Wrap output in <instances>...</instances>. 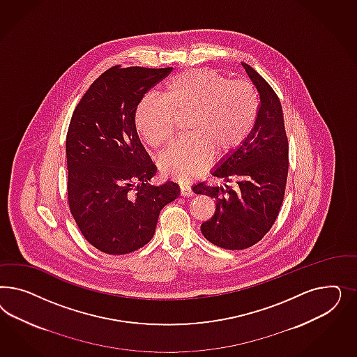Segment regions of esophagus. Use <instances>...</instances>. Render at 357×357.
<instances>
[{
    "label": "esophagus",
    "instance_id": "1",
    "mask_svg": "<svg viewBox=\"0 0 357 357\" xmlns=\"http://www.w3.org/2000/svg\"><path fill=\"white\" fill-rule=\"evenodd\" d=\"M179 190H181V196H191L192 195V190H191V187L188 184H181Z\"/></svg>",
    "mask_w": 357,
    "mask_h": 357
}]
</instances>
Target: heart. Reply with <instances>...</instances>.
<instances>
[{"label":"heart","mask_w":357,"mask_h":357,"mask_svg":"<svg viewBox=\"0 0 357 357\" xmlns=\"http://www.w3.org/2000/svg\"><path fill=\"white\" fill-rule=\"evenodd\" d=\"M258 96L246 81H229L212 69H188L174 76L163 98L148 96L136 111L142 137L153 148L172 139L178 116L190 114L185 130L160 157L163 174L188 181L211 154L222 157L248 139L258 116Z\"/></svg>","instance_id":"obj_1"}]
</instances>
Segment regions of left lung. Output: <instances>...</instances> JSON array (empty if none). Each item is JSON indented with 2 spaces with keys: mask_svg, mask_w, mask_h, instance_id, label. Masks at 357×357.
Returning a JSON list of instances; mask_svg holds the SVG:
<instances>
[{
  "mask_svg": "<svg viewBox=\"0 0 357 357\" xmlns=\"http://www.w3.org/2000/svg\"><path fill=\"white\" fill-rule=\"evenodd\" d=\"M242 66L259 94L258 116L248 139L212 172L233 187L206 182L192 187L195 194L216 202L215 215L200 227L203 236L227 250L251 248L270 231L280 212L289 167L280 99L254 68Z\"/></svg>",
  "mask_w": 357,
  "mask_h": 357,
  "instance_id": "8db88e82",
  "label": "left lung"
}]
</instances>
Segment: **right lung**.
Masks as SVG:
<instances>
[{"label": "right lung", "instance_id": "obj_1", "mask_svg": "<svg viewBox=\"0 0 357 357\" xmlns=\"http://www.w3.org/2000/svg\"><path fill=\"white\" fill-rule=\"evenodd\" d=\"M173 68L115 65L87 89L66 133L68 203L90 245L123 255L151 241L174 182L151 185L155 165L141 144L136 109L144 94Z\"/></svg>", "mask_w": 357, "mask_h": 357}]
</instances>
